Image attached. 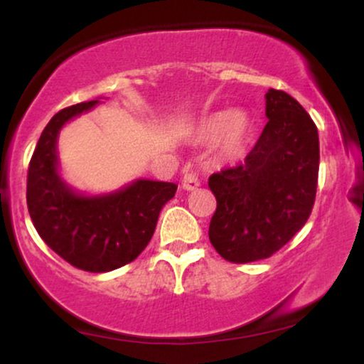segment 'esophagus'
Returning <instances> with one entry per match:
<instances>
[{
	"label": "esophagus",
	"mask_w": 364,
	"mask_h": 364,
	"mask_svg": "<svg viewBox=\"0 0 364 364\" xmlns=\"http://www.w3.org/2000/svg\"><path fill=\"white\" fill-rule=\"evenodd\" d=\"M200 185V181H198V176H196L195 173H185L183 174V178H181V186H183V190H195L196 186Z\"/></svg>",
	"instance_id": "34e87169"
}]
</instances>
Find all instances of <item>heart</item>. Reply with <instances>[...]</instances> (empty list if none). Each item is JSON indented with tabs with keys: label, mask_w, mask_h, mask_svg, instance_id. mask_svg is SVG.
Masks as SVG:
<instances>
[{
	"label": "heart",
	"mask_w": 364,
	"mask_h": 364,
	"mask_svg": "<svg viewBox=\"0 0 364 364\" xmlns=\"http://www.w3.org/2000/svg\"><path fill=\"white\" fill-rule=\"evenodd\" d=\"M252 132V121L243 111H215L203 116L196 127V135L203 141L220 140V152L225 159L243 154Z\"/></svg>",
	"instance_id": "obj_1"
}]
</instances>
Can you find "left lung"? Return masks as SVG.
<instances>
[{"label":"left lung","instance_id":"left-lung-1","mask_svg":"<svg viewBox=\"0 0 364 364\" xmlns=\"http://www.w3.org/2000/svg\"><path fill=\"white\" fill-rule=\"evenodd\" d=\"M263 128L243 164L208 178L217 208L208 237L231 263L272 257L306 224L318 183V129L296 99L265 94Z\"/></svg>","mask_w":364,"mask_h":364}]
</instances>
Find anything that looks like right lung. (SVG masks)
<instances>
[{"mask_svg":"<svg viewBox=\"0 0 364 364\" xmlns=\"http://www.w3.org/2000/svg\"><path fill=\"white\" fill-rule=\"evenodd\" d=\"M99 101L65 107L46 124L27 174V207L44 243L63 260L85 272H109L135 260L156 231L174 183L136 179L109 195L85 196L58 174L56 141L66 121Z\"/></svg>","mask_w":364,"mask_h":364,"instance_id":"obj_1","label":"right lung"}]
</instances>
